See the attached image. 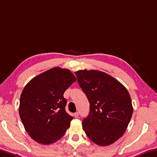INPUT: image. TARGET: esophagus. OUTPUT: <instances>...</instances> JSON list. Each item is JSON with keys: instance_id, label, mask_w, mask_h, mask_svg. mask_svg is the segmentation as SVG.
<instances>
[{"instance_id": "esophagus-1", "label": "esophagus", "mask_w": 157, "mask_h": 157, "mask_svg": "<svg viewBox=\"0 0 157 157\" xmlns=\"http://www.w3.org/2000/svg\"><path fill=\"white\" fill-rule=\"evenodd\" d=\"M74 117H76V118L78 117H79V113H78V112H77V113H74Z\"/></svg>"}]
</instances>
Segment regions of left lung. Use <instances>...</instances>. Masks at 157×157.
Segmentation results:
<instances>
[{"label":"left lung","instance_id":"left-lung-1","mask_svg":"<svg viewBox=\"0 0 157 157\" xmlns=\"http://www.w3.org/2000/svg\"><path fill=\"white\" fill-rule=\"evenodd\" d=\"M75 73L90 103L89 116L82 121L84 132L96 145H110L124 135L132 117L130 94L103 72L81 70Z\"/></svg>","mask_w":157,"mask_h":157}]
</instances>
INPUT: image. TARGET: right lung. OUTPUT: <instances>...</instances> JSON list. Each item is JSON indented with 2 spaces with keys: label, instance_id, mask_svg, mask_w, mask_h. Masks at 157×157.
Returning <instances> with one entry per match:
<instances>
[{
  "label": "right lung",
  "instance_id": "obj_1",
  "mask_svg": "<svg viewBox=\"0 0 157 157\" xmlns=\"http://www.w3.org/2000/svg\"><path fill=\"white\" fill-rule=\"evenodd\" d=\"M75 81L68 69L57 67L35 77L25 86L19 113L33 140L49 145L63 136L73 119L65 110L63 94Z\"/></svg>",
  "mask_w": 157,
  "mask_h": 157
}]
</instances>
